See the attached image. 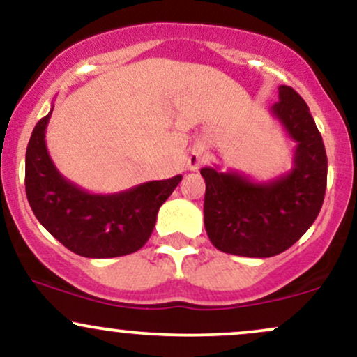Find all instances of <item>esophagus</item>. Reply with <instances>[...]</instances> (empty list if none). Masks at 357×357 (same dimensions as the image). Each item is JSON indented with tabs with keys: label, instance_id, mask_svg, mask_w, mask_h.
Here are the masks:
<instances>
[{
	"label": "esophagus",
	"instance_id": "esophagus-1",
	"mask_svg": "<svg viewBox=\"0 0 357 357\" xmlns=\"http://www.w3.org/2000/svg\"><path fill=\"white\" fill-rule=\"evenodd\" d=\"M203 161H204L203 151L198 149V147H196V149H191L190 154H188V158H186V166H188V169H190V171H196L199 166L203 165Z\"/></svg>",
	"mask_w": 357,
	"mask_h": 357
}]
</instances>
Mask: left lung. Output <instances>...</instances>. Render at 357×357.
Wrapping results in <instances>:
<instances>
[{
	"label": "left lung",
	"mask_w": 357,
	"mask_h": 357,
	"mask_svg": "<svg viewBox=\"0 0 357 357\" xmlns=\"http://www.w3.org/2000/svg\"><path fill=\"white\" fill-rule=\"evenodd\" d=\"M270 114L296 142L294 166L268 181L238 171L203 167L204 228L225 253L252 258L278 255L292 247L317 218L327 183V155L310 110L292 87H278Z\"/></svg>",
	"instance_id": "obj_1"
}]
</instances>
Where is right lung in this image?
<instances>
[{"instance_id":"right-lung-1","label":"right lung","mask_w":357,"mask_h":357,"mask_svg":"<svg viewBox=\"0 0 357 357\" xmlns=\"http://www.w3.org/2000/svg\"><path fill=\"white\" fill-rule=\"evenodd\" d=\"M52 110L35 126L24 161L26 198L36 220L80 257L112 258L137 252L149 240L159 208L183 176L110 195L85 191L63 178L48 154L45 132Z\"/></svg>"}]
</instances>
